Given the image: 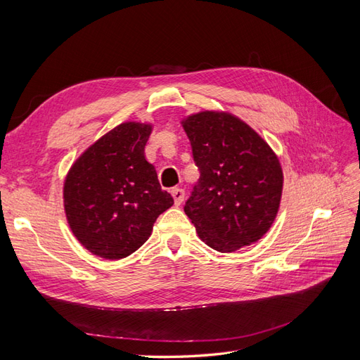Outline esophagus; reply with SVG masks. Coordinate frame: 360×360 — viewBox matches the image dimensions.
Segmentation results:
<instances>
[{
	"label": "esophagus",
	"instance_id": "obj_1",
	"mask_svg": "<svg viewBox=\"0 0 360 360\" xmlns=\"http://www.w3.org/2000/svg\"><path fill=\"white\" fill-rule=\"evenodd\" d=\"M171 195H172V198H174V204H176V205H180L183 202V200H184V191L181 188H172L171 189Z\"/></svg>",
	"mask_w": 360,
	"mask_h": 360
}]
</instances>
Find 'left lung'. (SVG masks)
Listing matches in <instances>:
<instances>
[{
	"mask_svg": "<svg viewBox=\"0 0 360 360\" xmlns=\"http://www.w3.org/2000/svg\"><path fill=\"white\" fill-rule=\"evenodd\" d=\"M200 180L184 213L201 240L233 252L263 237L282 193L276 155L255 130L230 114L200 112L183 122Z\"/></svg>",
	"mask_w": 360,
	"mask_h": 360,
	"instance_id": "obj_1",
	"label": "left lung"
}]
</instances>
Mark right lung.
Wrapping results in <instances>:
<instances>
[{
  "label": "right lung",
  "mask_w": 360,
  "mask_h": 360,
  "mask_svg": "<svg viewBox=\"0 0 360 360\" xmlns=\"http://www.w3.org/2000/svg\"><path fill=\"white\" fill-rule=\"evenodd\" d=\"M150 132L148 124L117 126L75 162L64 183L69 225L94 255L120 259L135 252L174 204L146 160Z\"/></svg>",
  "instance_id": "obj_1"
}]
</instances>
